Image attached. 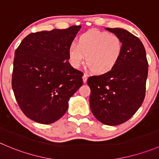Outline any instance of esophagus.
<instances>
[{
	"label": "esophagus",
	"instance_id": "34e87169",
	"mask_svg": "<svg viewBox=\"0 0 159 159\" xmlns=\"http://www.w3.org/2000/svg\"><path fill=\"white\" fill-rule=\"evenodd\" d=\"M82 78H83V82H84V83H85L86 81H87V79H88L87 75H85V74H84V75H83Z\"/></svg>",
	"mask_w": 159,
	"mask_h": 159
}]
</instances>
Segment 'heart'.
<instances>
[{
	"mask_svg": "<svg viewBox=\"0 0 159 159\" xmlns=\"http://www.w3.org/2000/svg\"><path fill=\"white\" fill-rule=\"evenodd\" d=\"M123 43L118 35L98 29H90L81 34L78 43L68 48L69 61L75 68L84 63L97 75H104L114 68L120 58Z\"/></svg>",
	"mask_w": 159,
	"mask_h": 159,
	"instance_id": "obj_1",
	"label": "heart"
}]
</instances>
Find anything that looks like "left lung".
<instances>
[{
    "label": "left lung",
    "mask_w": 159,
    "mask_h": 159,
    "mask_svg": "<svg viewBox=\"0 0 159 159\" xmlns=\"http://www.w3.org/2000/svg\"><path fill=\"white\" fill-rule=\"evenodd\" d=\"M106 29L122 40L120 58L112 70L89 77L87 83L94 116L103 124L116 126L131 118L142 104L148 64L145 49L138 37L120 28Z\"/></svg>",
    "instance_id": "1"
}]
</instances>
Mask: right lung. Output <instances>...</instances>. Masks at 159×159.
<instances>
[{
  "label": "right lung",
  "mask_w": 159,
  "mask_h": 159,
  "mask_svg": "<svg viewBox=\"0 0 159 159\" xmlns=\"http://www.w3.org/2000/svg\"><path fill=\"white\" fill-rule=\"evenodd\" d=\"M81 27L33 32L15 50L12 89L22 112L35 122L58 120L82 85L83 73L68 61L69 46Z\"/></svg>",
  "instance_id": "1"
}]
</instances>
